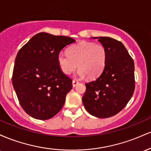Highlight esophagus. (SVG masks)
<instances>
[{"mask_svg":"<svg viewBox=\"0 0 151 151\" xmlns=\"http://www.w3.org/2000/svg\"><path fill=\"white\" fill-rule=\"evenodd\" d=\"M78 81H77V80H73L72 81V86H75L76 85H77L78 84Z\"/></svg>","mask_w":151,"mask_h":151,"instance_id":"obj_1","label":"esophagus"}]
</instances>
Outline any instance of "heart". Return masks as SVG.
Wrapping results in <instances>:
<instances>
[{
  "instance_id": "1",
  "label": "heart",
  "mask_w": 151,
  "mask_h": 151,
  "mask_svg": "<svg viewBox=\"0 0 151 151\" xmlns=\"http://www.w3.org/2000/svg\"><path fill=\"white\" fill-rule=\"evenodd\" d=\"M58 63L64 74H70L77 67L79 77L86 75L89 79H94L104 70L106 51L101 44L82 41L70 47L67 53H59Z\"/></svg>"
}]
</instances>
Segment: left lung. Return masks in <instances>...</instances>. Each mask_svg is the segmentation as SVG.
<instances>
[{
    "mask_svg": "<svg viewBox=\"0 0 151 151\" xmlns=\"http://www.w3.org/2000/svg\"><path fill=\"white\" fill-rule=\"evenodd\" d=\"M93 38L104 47L106 63L95 80L85 84L82 102L90 114L104 119L121 111L132 97L135 89L134 62L120 41L109 37Z\"/></svg>",
    "mask_w": 151,
    "mask_h": 151,
    "instance_id": "obj_1",
    "label": "left lung"
}]
</instances>
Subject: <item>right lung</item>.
<instances>
[{"mask_svg":"<svg viewBox=\"0 0 151 151\" xmlns=\"http://www.w3.org/2000/svg\"><path fill=\"white\" fill-rule=\"evenodd\" d=\"M74 42L72 37L40 32L17 54L13 86L22 108L34 119H49L63 106L72 81L60 70L58 55Z\"/></svg>","mask_w":151,"mask_h":151,"instance_id":"obj_1","label":"right lung"}]
</instances>
